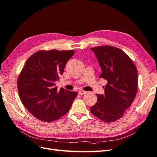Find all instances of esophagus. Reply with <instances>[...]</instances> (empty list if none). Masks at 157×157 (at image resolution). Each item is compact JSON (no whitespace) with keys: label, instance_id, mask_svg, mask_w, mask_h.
I'll return each mask as SVG.
<instances>
[{"label":"esophagus","instance_id":"obj_1","mask_svg":"<svg viewBox=\"0 0 157 157\" xmlns=\"http://www.w3.org/2000/svg\"><path fill=\"white\" fill-rule=\"evenodd\" d=\"M86 92L85 91V90H80V91H78V94L80 95H83L84 94H85Z\"/></svg>","mask_w":157,"mask_h":157}]
</instances>
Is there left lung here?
<instances>
[{
  "label": "left lung",
  "mask_w": 157,
  "mask_h": 157,
  "mask_svg": "<svg viewBox=\"0 0 157 157\" xmlns=\"http://www.w3.org/2000/svg\"><path fill=\"white\" fill-rule=\"evenodd\" d=\"M90 50L102 71L99 78L107 81L105 94H97V101L90 108V112L103 121L112 122L123 116L136 95L137 69L130 57L119 48L103 46Z\"/></svg>",
  "instance_id": "left-lung-1"
}]
</instances>
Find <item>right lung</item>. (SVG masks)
<instances>
[{
	"label": "right lung",
	"mask_w": 157,
	"mask_h": 157,
	"mask_svg": "<svg viewBox=\"0 0 157 157\" xmlns=\"http://www.w3.org/2000/svg\"><path fill=\"white\" fill-rule=\"evenodd\" d=\"M75 52L52 50L37 52L27 59L17 81L20 99L38 120L51 122L68 112L78 93L57 90L67 62Z\"/></svg>",
	"instance_id": "obj_1"
}]
</instances>
